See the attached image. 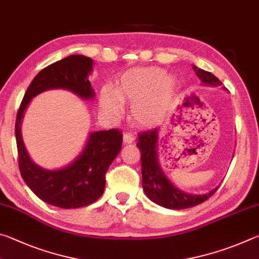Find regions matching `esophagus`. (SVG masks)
<instances>
[{"label": "esophagus", "mask_w": 259, "mask_h": 259, "mask_svg": "<svg viewBox=\"0 0 259 259\" xmlns=\"http://www.w3.org/2000/svg\"><path fill=\"white\" fill-rule=\"evenodd\" d=\"M134 140H135V135H134L133 133H126V134H124V136H123V142H124L125 144L133 143Z\"/></svg>", "instance_id": "34e87169"}]
</instances>
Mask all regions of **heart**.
<instances>
[{"label":"heart","instance_id":"heart-1","mask_svg":"<svg viewBox=\"0 0 259 259\" xmlns=\"http://www.w3.org/2000/svg\"><path fill=\"white\" fill-rule=\"evenodd\" d=\"M178 84L176 78L166 75L159 67L134 68L120 77L114 90L104 87L100 104L105 112L116 115L122 103H130L131 115L139 124L157 125L163 121L176 98Z\"/></svg>","mask_w":259,"mask_h":259}]
</instances>
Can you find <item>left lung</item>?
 Returning <instances> with one entry per match:
<instances>
[{
  "label": "left lung",
  "instance_id": "1",
  "mask_svg": "<svg viewBox=\"0 0 259 259\" xmlns=\"http://www.w3.org/2000/svg\"><path fill=\"white\" fill-rule=\"evenodd\" d=\"M193 71L203 84L213 87L222 85V82L210 72L203 71L194 65H193ZM157 139H159L157 129L144 131L138 135L137 146L142 154L140 160H142L143 188L147 198L161 207L181 210L195 207L213 195L218 187L207 194L193 195L174 186L172 183L164 176L157 161Z\"/></svg>",
  "mask_w": 259,
  "mask_h": 259
}]
</instances>
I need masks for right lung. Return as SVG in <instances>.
<instances>
[{"mask_svg": "<svg viewBox=\"0 0 259 259\" xmlns=\"http://www.w3.org/2000/svg\"><path fill=\"white\" fill-rule=\"evenodd\" d=\"M94 61L72 55L49 65L34 77L26 90L16 120V142L21 177L38 198L55 207L72 209L94 203L104 193L106 172L119 154L122 133L119 129L96 131L77 159L58 170H46L29 159L21 138L20 125L26 107L35 96L50 89H66L83 99H93L95 91L88 76Z\"/></svg>", "mask_w": 259, "mask_h": 259, "instance_id": "right-lung-1", "label": "right lung"}]
</instances>
